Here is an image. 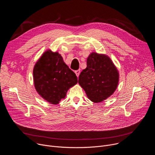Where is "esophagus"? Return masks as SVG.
<instances>
[{"instance_id": "obj_1", "label": "esophagus", "mask_w": 155, "mask_h": 155, "mask_svg": "<svg viewBox=\"0 0 155 155\" xmlns=\"http://www.w3.org/2000/svg\"><path fill=\"white\" fill-rule=\"evenodd\" d=\"M75 74H76L77 77H78V76H79V75H80V70L75 71Z\"/></svg>"}]
</instances>
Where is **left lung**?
<instances>
[{
	"label": "left lung",
	"mask_w": 155,
	"mask_h": 155,
	"mask_svg": "<svg viewBox=\"0 0 155 155\" xmlns=\"http://www.w3.org/2000/svg\"><path fill=\"white\" fill-rule=\"evenodd\" d=\"M86 63V68L79 75L78 83L90 101L102 102L117 90L118 71L111 59L104 54L91 53Z\"/></svg>",
	"instance_id": "obj_1"
}]
</instances>
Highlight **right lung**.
<instances>
[{
	"mask_svg": "<svg viewBox=\"0 0 155 155\" xmlns=\"http://www.w3.org/2000/svg\"><path fill=\"white\" fill-rule=\"evenodd\" d=\"M34 84L38 94L51 104H58L75 85L77 77L64 62L58 52L48 50L35 63L33 69Z\"/></svg>",
	"mask_w": 155,
	"mask_h": 155,
	"instance_id": "1",
	"label": "right lung"
}]
</instances>
